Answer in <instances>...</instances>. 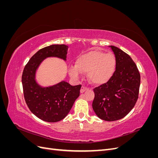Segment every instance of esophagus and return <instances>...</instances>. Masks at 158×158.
Wrapping results in <instances>:
<instances>
[{
    "label": "esophagus",
    "mask_w": 158,
    "mask_h": 158,
    "mask_svg": "<svg viewBox=\"0 0 158 158\" xmlns=\"http://www.w3.org/2000/svg\"><path fill=\"white\" fill-rule=\"evenodd\" d=\"M87 89H88V88L86 87L82 86V88H81V89H80V93H84L85 91H86Z\"/></svg>",
    "instance_id": "1"
}]
</instances>
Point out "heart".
Segmentation results:
<instances>
[{
  "label": "heart",
  "instance_id": "b5f03b06",
  "mask_svg": "<svg viewBox=\"0 0 158 158\" xmlns=\"http://www.w3.org/2000/svg\"><path fill=\"white\" fill-rule=\"evenodd\" d=\"M116 69V59L111 53H105L98 50L89 51L80 55L75 66L70 67L69 74L78 78L80 73H88V79L94 85L107 83L113 76Z\"/></svg>",
  "mask_w": 158,
  "mask_h": 158
}]
</instances>
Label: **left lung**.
I'll return each instance as SVG.
<instances>
[{
  "label": "left lung",
  "mask_w": 158,
  "mask_h": 158,
  "mask_svg": "<svg viewBox=\"0 0 158 158\" xmlns=\"http://www.w3.org/2000/svg\"><path fill=\"white\" fill-rule=\"evenodd\" d=\"M116 59V69L109 82L95 88L92 107L102 120L114 121L125 117L138 98L140 74L135 62L126 52L109 46Z\"/></svg>",
  "instance_id": "1"
}]
</instances>
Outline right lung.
Instances as JSON below:
<instances>
[{
  "mask_svg": "<svg viewBox=\"0 0 158 158\" xmlns=\"http://www.w3.org/2000/svg\"><path fill=\"white\" fill-rule=\"evenodd\" d=\"M68 46L52 45L38 51L23 69L22 82L27 107L41 120L55 123L67 115L75 100L80 95L81 85H71L65 81L49 87H42L35 80L36 70L47 57L66 60Z\"/></svg>",
  "mask_w": 158,
  "mask_h": 158,
  "instance_id": "add662e5",
  "label": "right lung"
}]
</instances>
